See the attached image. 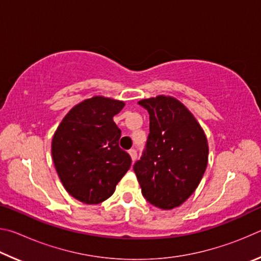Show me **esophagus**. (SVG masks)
I'll use <instances>...</instances> for the list:
<instances>
[{"instance_id": "1", "label": "esophagus", "mask_w": 261, "mask_h": 261, "mask_svg": "<svg viewBox=\"0 0 261 261\" xmlns=\"http://www.w3.org/2000/svg\"><path fill=\"white\" fill-rule=\"evenodd\" d=\"M129 154H130V156H131V160H132V161H136V160H137V151H136L135 148L130 149V151H129Z\"/></svg>"}]
</instances>
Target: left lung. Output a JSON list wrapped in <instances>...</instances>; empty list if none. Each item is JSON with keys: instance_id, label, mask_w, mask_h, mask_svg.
Segmentation results:
<instances>
[{"instance_id": "left-lung-1", "label": "left lung", "mask_w": 261, "mask_h": 261, "mask_svg": "<svg viewBox=\"0 0 261 261\" xmlns=\"http://www.w3.org/2000/svg\"><path fill=\"white\" fill-rule=\"evenodd\" d=\"M138 103L149 114V135L134 170L149 204L173 210L196 191L204 176L206 135L193 114L173 96L158 95Z\"/></svg>"}]
</instances>
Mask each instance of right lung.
Masks as SVG:
<instances>
[{
  "label": "right lung",
  "instance_id": "add662e5",
  "mask_svg": "<svg viewBox=\"0 0 261 261\" xmlns=\"http://www.w3.org/2000/svg\"><path fill=\"white\" fill-rule=\"evenodd\" d=\"M124 106L102 95L84 100L69 110L53 136L57 175L70 196L84 204L108 199L130 169L131 158L118 146L121 130L113 120Z\"/></svg>",
  "mask_w": 261,
  "mask_h": 261
}]
</instances>
